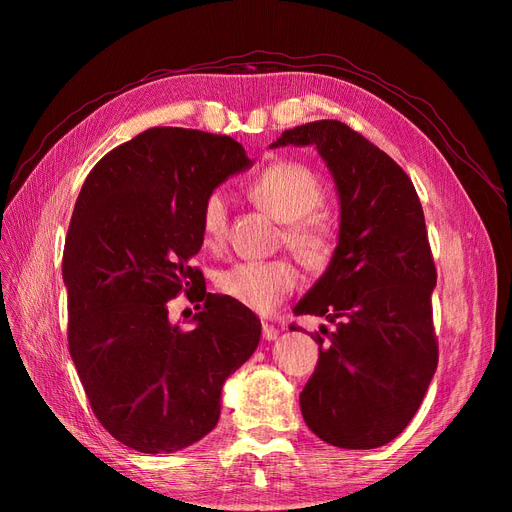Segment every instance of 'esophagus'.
<instances>
[{
  "instance_id": "obj_1",
  "label": "esophagus",
  "mask_w": 512,
  "mask_h": 512,
  "mask_svg": "<svg viewBox=\"0 0 512 512\" xmlns=\"http://www.w3.org/2000/svg\"><path fill=\"white\" fill-rule=\"evenodd\" d=\"M278 334H280V330L276 328V326H272V324H263V338L267 340V342H272V340H276L278 338Z\"/></svg>"
}]
</instances>
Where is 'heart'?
I'll return each mask as SVG.
<instances>
[{
    "label": "heart",
    "mask_w": 512,
    "mask_h": 512,
    "mask_svg": "<svg viewBox=\"0 0 512 512\" xmlns=\"http://www.w3.org/2000/svg\"><path fill=\"white\" fill-rule=\"evenodd\" d=\"M257 207L274 220L290 224L286 245L307 270L324 272L338 247L334 226L324 215L313 213L326 199L324 184L297 161H278L267 166L249 186ZM228 203L222 191H211L201 205V232L207 245H220L226 236ZM299 272L290 261L234 263L220 272L218 288L226 297L259 313L274 311L297 288Z\"/></svg>",
    "instance_id": "obj_1"
}]
</instances>
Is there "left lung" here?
<instances>
[{
	"label": "left lung",
	"mask_w": 512,
	"mask_h": 512,
	"mask_svg": "<svg viewBox=\"0 0 512 512\" xmlns=\"http://www.w3.org/2000/svg\"><path fill=\"white\" fill-rule=\"evenodd\" d=\"M313 145L340 199L332 263L292 311L324 317L319 361L301 392L303 419L324 442L369 450L409 425L438 367L436 265L411 178L338 120L284 130L270 147Z\"/></svg>",
	"instance_id": "1"
}]
</instances>
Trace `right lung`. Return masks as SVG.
I'll list each match as a JSON object with an SVG mask.
<instances>
[{
  "mask_svg": "<svg viewBox=\"0 0 512 512\" xmlns=\"http://www.w3.org/2000/svg\"><path fill=\"white\" fill-rule=\"evenodd\" d=\"M251 166L230 137L157 126L101 157L80 188L62 263L68 346L95 417L134 450L207 436L224 382L259 344L257 315L191 267L205 197ZM180 289L204 303L188 333L167 317Z\"/></svg>",
  "mask_w": 512,
  "mask_h": 512,
  "instance_id": "obj_1",
  "label": "right lung"
}]
</instances>
